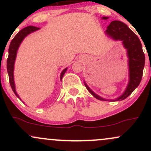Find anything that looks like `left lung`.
Listing matches in <instances>:
<instances>
[{
    "instance_id": "1",
    "label": "left lung",
    "mask_w": 151,
    "mask_h": 151,
    "mask_svg": "<svg viewBox=\"0 0 151 151\" xmlns=\"http://www.w3.org/2000/svg\"><path fill=\"white\" fill-rule=\"evenodd\" d=\"M103 19H108L103 17ZM106 33L115 40L122 41L123 44L128 50V56L129 58V83L125 92L115 101L125 99L138 87L141 82L143 76V68L145 65V55L143 53L142 45L139 38L124 22L114 20L109 24L106 30ZM88 91L97 99L104 100L103 98L93 93L85 84Z\"/></svg>"
}]
</instances>
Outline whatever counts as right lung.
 Here are the masks:
<instances>
[{
  "mask_svg": "<svg viewBox=\"0 0 151 151\" xmlns=\"http://www.w3.org/2000/svg\"><path fill=\"white\" fill-rule=\"evenodd\" d=\"M38 29H40L39 27H34V26H27V27L22 29V30L19 31L18 33L13 37V39L12 40L11 42H10L9 49H8V60H7V70H8V76H9V81L10 84V86H11L13 92L15 93V94L16 95L18 98L19 96L18 95V93H17L16 91H15L14 78H13L14 63L15 58H16L17 50H18L20 43H21L22 41V40H23L27 35L34 32V31L37 30ZM67 70V68H66L62 72L61 75H60V79H61V80L62 79V77H63V75L65 74Z\"/></svg>",
  "mask_w": 151,
  "mask_h": 151,
  "instance_id": "right-lung-1",
  "label": "right lung"
}]
</instances>
